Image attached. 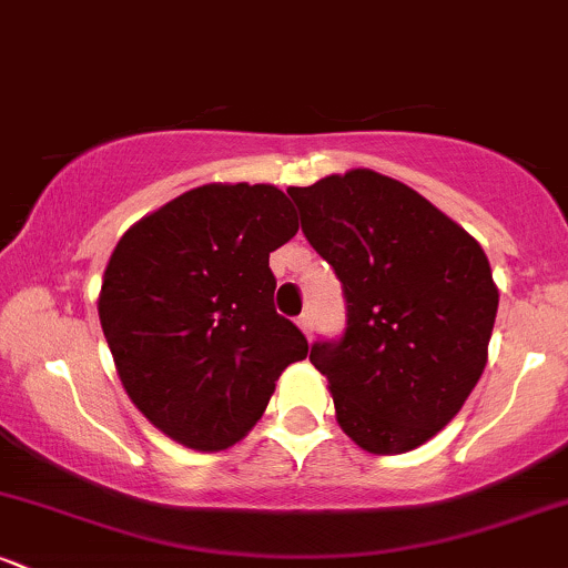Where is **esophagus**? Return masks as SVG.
Returning a JSON list of instances; mask_svg holds the SVG:
<instances>
[{"label": "esophagus", "instance_id": "obj_1", "mask_svg": "<svg viewBox=\"0 0 568 568\" xmlns=\"http://www.w3.org/2000/svg\"><path fill=\"white\" fill-rule=\"evenodd\" d=\"M298 328H302V334L306 336V342H310L312 338V315L310 312H304V315H298Z\"/></svg>", "mask_w": 568, "mask_h": 568}]
</instances>
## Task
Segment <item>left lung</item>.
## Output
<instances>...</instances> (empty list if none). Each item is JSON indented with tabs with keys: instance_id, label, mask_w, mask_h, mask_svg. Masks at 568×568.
Masks as SVG:
<instances>
[{
	"instance_id": "obj_1",
	"label": "left lung",
	"mask_w": 568,
	"mask_h": 568,
	"mask_svg": "<svg viewBox=\"0 0 568 568\" xmlns=\"http://www.w3.org/2000/svg\"><path fill=\"white\" fill-rule=\"evenodd\" d=\"M288 194L347 298L344 336L310 349L338 427L368 454L422 446L486 368L499 291L484 247L419 192L368 168Z\"/></svg>"
}]
</instances>
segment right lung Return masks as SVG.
<instances>
[{
  "mask_svg": "<svg viewBox=\"0 0 568 568\" xmlns=\"http://www.w3.org/2000/svg\"><path fill=\"white\" fill-rule=\"evenodd\" d=\"M298 232L272 184L189 189L116 243L98 317L116 374L160 433L224 452L262 419L306 338L275 312L270 253Z\"/></svg>",
  "mask_w": 568,
  "mask_h": 568,
  "instance_id": "1",
  "label": "right lung"
}]
</instances>
